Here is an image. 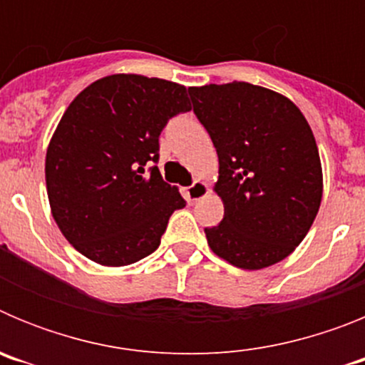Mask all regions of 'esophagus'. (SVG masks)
<instances>
[{"label":"esophagus","mask_w":365,"mask_h":365,"mask_svg":"<svg viewBox=\"0 0 365 365\" xmlns=\"http://www.w3.org/2000/svg\"><path fill=\"white\" fill-rule=\"evenodd\" d=\"M206 193H208V186H206L202 180H195L192 186L186 188V199H188L190 202H195L201 197H205Z\"/></svg>","instance_id":"1"}]
</instances>
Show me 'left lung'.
I'll use <instances>...</instances> for the list:
<instances>
[{"instance_id":"1","label":"left lung","mask_w":365,"mask_h":365,"mask_svg":"<svg viewBox=\"0 0 365 365\" xmlns=\"http://www.w3.org/2000/svg\"><path fill=\"white\" fill-rule=\"evenodd\" d=\"M193 113L219 157L225 205L205 228L219 257L257 270L285 259L307 235L322 202L314 135L291 100L247 82L190 87Z\"/></svg>"}]
</instances>
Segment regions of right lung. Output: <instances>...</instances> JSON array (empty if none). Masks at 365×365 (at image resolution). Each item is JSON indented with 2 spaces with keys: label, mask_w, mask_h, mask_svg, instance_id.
<instances>
[{
  "label": "right lung",
  "mask_w": 365,
  "mask_h": 365,
  "mask_svg": "<svg viewBox=\"0 0 365 365\" xmlns=\"http://www.w3.org/2000/svg\"><path fill=\"white\" fill-rule=\"evenodd\" d=\"M190 109L185 86L140 74L100 78L71 102L51 138L45 180L54 221L80 254L124 267L159 248L186 201L151 164L164 125Z\"/></svg>",
  "instance_id": "right-lung-1"
}]
</instances>
